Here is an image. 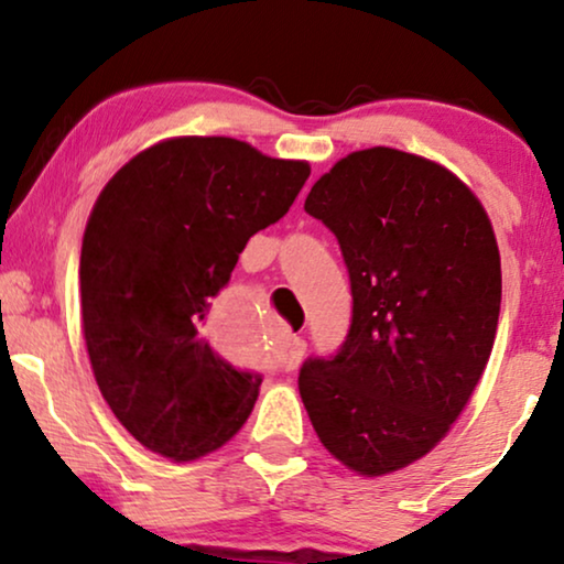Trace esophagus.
Segmentation results:
<instances>
[{
	"instance_id": "esophagus-1",
	"label": "esophagus",
	"mask_w": 564,
	"mask_h": 564,
	"mask_svg": "<svg viewBox=\"0 0 564 564\" xmlns=\"http://www.w3.org/2000/svg\"><path fill=\"white\" fill-rule=\"evenodd\" d=\"M305 338L300 336H290V344H288V354H284V361H282V369L284 372H295V369L300 367V361H303L305 357Z\"/></svg>"
}]
</instances>
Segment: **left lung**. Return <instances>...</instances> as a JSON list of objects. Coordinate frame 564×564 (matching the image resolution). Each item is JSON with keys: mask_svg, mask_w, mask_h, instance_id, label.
Instances as JSON below:
<instances>
[{"mask_svg": "<svg viewBox=\"0 0 564 564\" xmlns=\"http://www.w3.org/2000/svg\"><path fill=\"white\" fill-rule=\"evenodd\" d=\"M305 213L341 246L351 326L297 388L321 444L380 477L446 436L496 341L500 253L480 199L449 169L398 149L354 151Z\"/></svg>", "mask_w": 564, "mask_h": 564, "instance_id": "obj_1", "label": "left lung"}]
</instances>
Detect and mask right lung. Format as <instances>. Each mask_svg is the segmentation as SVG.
<instances>
[{"mask_svg": "<svg viewBox=\"0 0 564 564\" xmlns=\"http://www.w3.org/2000/svg\"><path fill=\"white\" fill-rule=\"evenodd\" d=\"M305 161L236 138H172L107 182L82 241L84 338L99 392L145 449L174 462L228 442L261 377L203 338L238 253L290 210Z\"/></svg>", "mask_w": 564, "mask_h": 564, "instance_id": "right-lung-1", "label": "right lung"}]
</instances>
